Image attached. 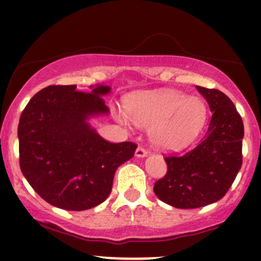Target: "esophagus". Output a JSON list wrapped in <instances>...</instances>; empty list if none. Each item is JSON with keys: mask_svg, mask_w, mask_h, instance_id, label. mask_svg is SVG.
<instances>
[{"mask_svg": "<svg viewBox=\"0 0 261 261\" xmlns=\"http://www.w3.org/2000/svg\"><path fill=\"white\" fill-rule=\"evenodd\" d=\"M147 154L148 151L143 147H139L136 149V152H135V155H136V157H147Z\"/></svg>", "mask_w": 261, "mask_h": 261, "instance_id": "obj_1", "label": "esophagus"}]
</instances>
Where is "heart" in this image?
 Returning a JSON list of instances; mask_svg holds the SVG:
<instances>
[{"instance_id": "heart-1", "label": "heart", "mask_w": 261, "mask_h": 261, "mask_svg": "<svg viewBox=\"0 0 261 261\" xmlns=\"http://www.w3.org/2000/svg\"><path fill=\"white\" fill-rule=\"evenodd\" d=\"M125 109L135 124L152 126V142L164 151L188 147L207 120V107L202 99L169 88L137 93L126 101ZM118 118L127 124L124 114H119Z\"/></svg>"}]
</instances>
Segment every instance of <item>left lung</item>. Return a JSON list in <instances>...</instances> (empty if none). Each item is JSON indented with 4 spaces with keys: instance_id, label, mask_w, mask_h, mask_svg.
<instances>
[{
    "instance_id": "left-lung-1",
    "label": "left lung",
    "mask_w": 261,
    "mask_h": 261,
    "mask_svg": "<svg viewBox=\"0 0 261 261\" xmlns=\"http://www.w3.org/2000/svg\"><path fill=\"white\" fill-rule=\"evenodd\" d=\"M212 118L201 142L181 155L166 157L167 174L154 182L160 200L176 208H197L226 195L242 167L244 126L234 104L218 89L197 86Z\"/></svg>"
}]
</instances>
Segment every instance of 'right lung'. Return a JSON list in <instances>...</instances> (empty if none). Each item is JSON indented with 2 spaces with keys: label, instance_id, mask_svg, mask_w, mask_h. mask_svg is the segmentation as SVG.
<instances>
[{
  "label": "right lung",
  "instance_id": "right-lung-1",
  "mask_svg": "<svg viewBox=\"0 0 261 261\" xmlns=\"http://www.w3.org/2000/svg\"><path fill=\"white\" fill-rule=\"evenodd\" d=\"M89 93L49 86L29 100L18 124L19 166L31 187L55 207L83 211L109 196L115 170L134 157L137 145L112 143L88 124L106 115L109 86Z\"/></svg>",
  "mask_w": 261,
  "mask_h": 261
}]
</instances>
